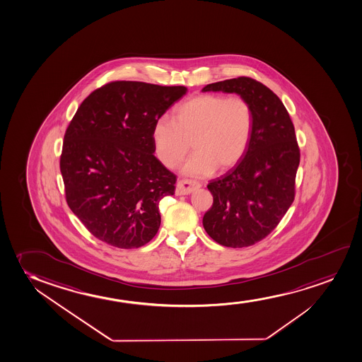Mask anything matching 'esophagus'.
Here are the masks:
<instances>
[{
    "mask_svg": "<svg viewBox=\"0 0 362 362\" xmlns=\"http://www.w3.org/2000/svg\"><path fill=\"white\" fill-rule=\"evenodd\" d=\"M202 185L193 182V180H189V179H183V180H179L177 183V189H175V193L178 195H188V194L193 193L194 190L197 188H200Z\"/></svg>",
    "mask_w": 362,
    "mask_h": 362,
    "instance_id": "34e87169",
    "label": "esophagus"
}]
</instances>
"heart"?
Returning <instances> with one entry per match:
<instances>
[{"instance_id": "obj_1", "label": "heart", "mask_w": 362, "mask_h": 362, "mask_svg": "<svg viewBox=\"0 0 362 362\" xmlns=\"http://www.w3.org/2000/svg\"><path fill=\"white\" fill-rule=\"evenodd\" d=\"M254 130V109L242 97L202 94L178 105L173 120L160 117L152 130L156 156L167 168H177L190 151L183 173L200 178L215 169L237 165L248 150Z\"/></svg>"}]
</instances>
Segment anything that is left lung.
I'll return each mask as SVG.
<instances>
[{
	"mask_svg": "<svg viewBox=\"0 0 362 362\" xmlns=\"http://www.w3.org/2000/svg\"><path fill=\"white\" fill-rule=\"evenodd\" d=\"M240 94L254 109V130L242 160L207 189L214 197L204 215L207 235L218 245L243 248L275 230L295 199L300 147L280 98L250 77L207 85L202 92Z\"/></svg>",
	"mask_w": 362,
	"mask_h": 362,
	"instance_id": "1",
	"label": "left lung"
}]
</instances>
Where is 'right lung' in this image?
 <instances>
[{
    "label": "right lung",
    "mask_w": 362,
    "mask_h": 362,
    "mask_svg": "<svg viewBox=\"0 0 362 362\" xmlns=\"http://www.w3.org/2000/svg\"><path fill=\"white\" fill-rule=\"evenodd\" d=\"M188 90L114 81L82 102L60 157L66 202L90 233L117 248H139L160 228L158 204L175 174L156 158L152 130Z\"/></svg>",
    "instance_id": "1"
}]
</instances>
